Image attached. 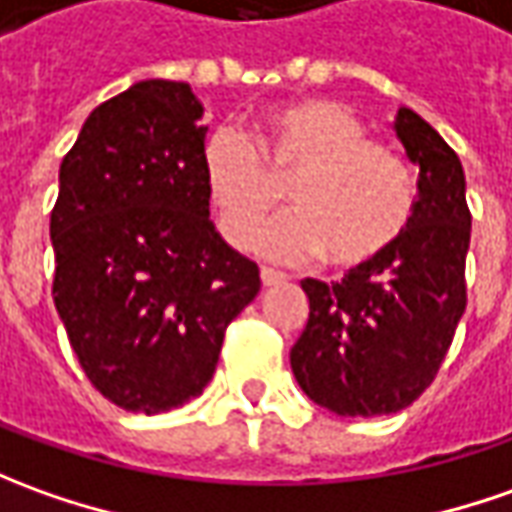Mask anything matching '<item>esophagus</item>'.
<instances>
[{
  "mask_svg": "<svg viewBox=\"0 0 512 512\" xmlns=\"http://www.w3.org/2000/svg\"><path fill=\"white\" fill-rule=\"evenodd\" d=\"M260 280H263L266 288H271V285L285 283V274H280V271H274V269H260Z\"/></svg>",
  "mask_w": 512,
  "mask_h": 512,
  "instance_id": "obj_1",
  "label": "esophagus"
}]
</instances>
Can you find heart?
I'll list each match as a JSON object with an SVG mask.
<instances>
[{
    "label": "heart",
    "mask_w": 512,
    "mask_h": 512,
    "mask_svg": "<svg viewBox=\"0 0 512 512\" xmlns=\"http://www.w3.org/2000/svg\"><path fill=\"white\" fill-rule=\"evenodd\" d=\"M204 184L221 235L249 246L285 198L291 212L274 221L257 249L274 260L322 252L336 269L373 263L401 241L417 207L412 165L395 148L370 142L364 125L330 100L274 109L252 145L235 128H218L201 151Z\"/></svg>",
    "instance_id": "1"
}]
</instances>
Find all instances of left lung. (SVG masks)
Listing matches in <instances>:
<instances>
[{
	"label": "left lung",
	"instance_id": "obj_1",
	"mask_svg": "<svg viewBox=\"0 0 512 512\" xmlns=\"http://www.w3.org/2000/svg\"><path fill=\"white\" fill-rule=\"evenodd\" d=\"M392 128L420 168L412 224L342 283L302 280L308 322L291 370L311 401L342 417L392 415L417 401L465 314L471 212L460 156L412 109Z\"/></svg>",
	"mask_w": 512,
	"mask_h": 512
}]
</instances>
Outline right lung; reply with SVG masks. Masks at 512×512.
<instances>
[{
    "mask_svg": "<svg viewBox=\"0 0 512 512\" xmlns=\"http://www.w3.org/2000/svg\"><path fill=\"white\" fill-rule=\"evenodd\" d=\"M201 117L190 83L139 81L86 117L58 173L55 311L86 378L128 412L201 395L260 291L210 221Z\"/></svg>",
    "mask_w": 512,
    "mask_h": 512,
    "instance_id": "1",
    "label": "right lung"
}]
</instances>
